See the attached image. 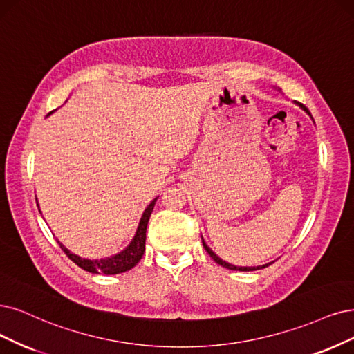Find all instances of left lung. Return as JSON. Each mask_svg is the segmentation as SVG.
Wrapping results in <instances>:
<instances>
[{"label": "left lung", "instance_id": "1", "mask_svg": "<svg viewBox=\"0 0 354 354\" xmlns=\"http://www.w3.org/2000/svg\"><path fill=\"white\" fill-rule=\"evenodd\" d=\"M297 103V102H296ZM299 104V106L300 108H304L309 115H310V112L304 106V104L302 103H297ZM203 245H204V248H205V251L208 252V255H210L214 261H216V263L218 264V266H221V267H225V268H229V270H239V271H254V270H261V268H266V267H268L270 264H266V266H259V267H234V266H232V264H229V263H226V261H223V259H220L212 250H210V248H208L207 245H205V242H204V239H203Z\"/></svg>", "mask_w": 354, "mask_h": 354}]
</instances>
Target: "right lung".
I'll return each mask as SVG.
<instances>
[{"label":"right lung","mask_w":354,"mask_h":354,"mask_svg":"<svg viewBox=\"0 0 354 354\" xmlns=\"http://www.w3.org/2000/svg\"><path fill=\"white\" fill-rule=\"evenodd\" d=\"M154 198L149 207L146 208V212L142 213V217L140 220V225L137 229V233L134 239L131 241V243L125 248V250L120 254H116L111 258H104V259H84L80 258L75 254H71L67 248L62 246V243H59L61 250L65 252L73 263H75L78 267L88 271V272H103V274H120V272H125L128 270H131L133 267L137 266L138 261L141 259V257L144 255V250H146V230H147V225H149V218L150 214L153 212V207L156 204Z\"/></svg>","instance_id":"right-lung-1"}]
</instances>
